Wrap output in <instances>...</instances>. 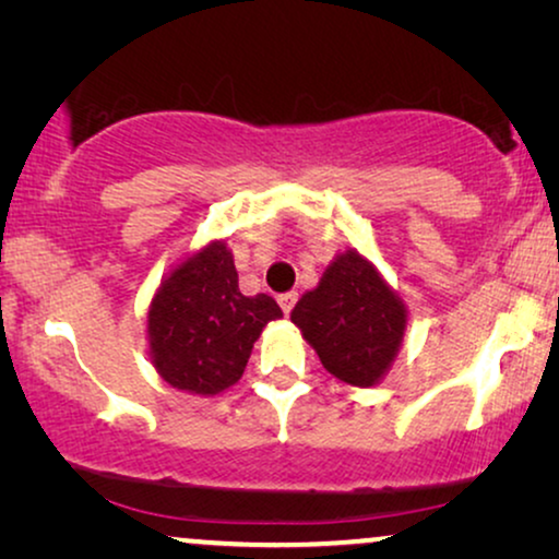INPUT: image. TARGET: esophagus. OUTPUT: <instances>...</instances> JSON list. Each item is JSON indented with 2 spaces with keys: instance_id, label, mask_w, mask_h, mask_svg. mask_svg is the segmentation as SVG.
<instances>
[{
  "instance_id": "obj_1",
  "label": "esophagus",
  "mask_w": 559,
  "mask_h": 559,
  "mask_svg": "<svg viewBox=\"0 0 559 559\" xmlns=\"http://www.w3.org/2000/svg\"><path fill=\"white\" fill-rule=\"evenodd\" d=\"M297 293H285V295H280L277 297V302H280V308H282V312H285V316H289V312H293V308H295V302H297Z\"/></svg>"
}]
</instances>
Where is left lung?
Instances as JSON below:
<instances>
[{
  "instance_id": "obj_1",
  "label": "left lung",
  "mask_w": 559,
  "mask_h": 559,
  "mask_svg": "<svg viewBox=\"0 0 559 559\" xmlns=\"http://www.w3.org/2000/svg\"><path fill=\"white\" fill-rule=\"evenodd\" d=\"M293 323L325 371L346 384L373 386L400 350L407 316L379 272L346 251L295 305Z\"/></svg>"
}]
</instances>
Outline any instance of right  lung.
<instances>
[{
  "label": "right lung",
  "instance_id": "obj_1",
  "mask_svg": "<svg viewBox=\"0 0 559 559\" xmlns=\"http://www.w3.org/2000/svg\"><path fill=\"white\" fill-rule=\"evenodd\" d=\"M277 318L282 310L270 295H241L231 251L211 243L182 262L152 300V364L175 389L218 394L241 379L259 333Z\"/></svg>",
  "mask_w": 559,
  "mask_h": 559
}]
</instances>
